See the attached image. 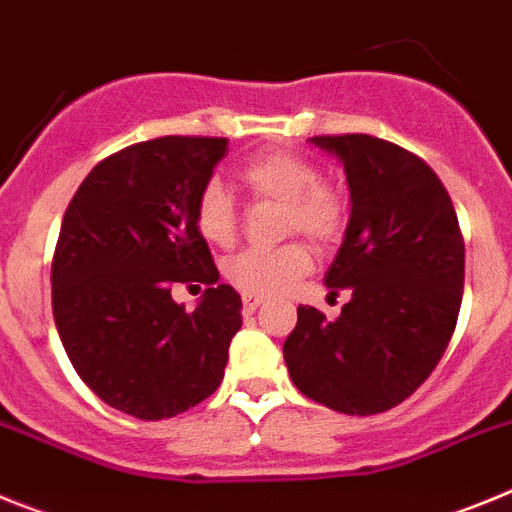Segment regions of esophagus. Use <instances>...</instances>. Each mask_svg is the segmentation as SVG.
Masks as SVG:
<instances>
[{
	"label": "esophagus",
	"mask_w": 512,
	"mask_h": 512,
	"mask_svg": "<svg viewBox=\"0 0 512 512\" xmlns=\"http://www.w3.org/2000/svg\"><path fill=\"white\" fill-rule=\"evenodd\" d=\"M261 302H264V297H259V295H243V310L253 312V310H256V307L261 305Z\"/></svg>",
	"instance_id": "34e87169"
}]
</instances>
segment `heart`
<instances>
[{
	"mask_svg": "<svg viewBox=\"0 0 512 512\" xmlns=\"http://www.w3.org/2000/svg\"><path fill=\"white\" fill-rule=\"evenodd\" d=\"M238 182L259 205H279V233L305 235L315 246L341 241L348 225V202L312 161L287 151L248 158ZM194 223L212 246H230L238 235L241 210L220 182H207L194 202ZM310 251L300 241L277 248H248L225 264V279L246 295H279L310 271Z\"/></svg>",
	"mask_w": 512,
	"mask_h": 512,
	"instance_id": "heart-1",
	"label": "heart"
}]
</instances>
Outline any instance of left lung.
Wrapping results in <instances>:
<instances>
[{
	"instance_id": "left-lung-1",
	"label": "left lung",
	"mask_w": 512,
	"mask_h": 512,
	"mask_svg": "<svg viewBox=\"0 0 512 512\" xmlns=\"http://www.w3.org/2000/svg\"><path fill=\"white\" fill-rule=\"evenodd\" d=\"M336 153L351 220L325 284L348 287L336 320L310 305L284 341L297 390L346 415L408 400L454 336L464 289V238L454 202L423 158L366 133L315 135Z\"/></svg>"
}]
</instances>
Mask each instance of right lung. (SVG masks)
<instances>
[{
  "mask_svg": "<svg viewBox=\"0 0 512 512\" xmlns=\"http://www.w3.org/2000/svg\"><path fill=\"white\" fill-rule=\"evenodd\" d=\"M228 138L164 135L102 158L66 207L51 264L58 336L89 390L140 420L174 418L220 387L241 295L194 223ZM174 283H205L194 313Z\"/></svg>",
  "mask_w": 512,
  "mask_h": 512,
  "instance_id": "add662e5",
  "label": "right lung"
}]
</instances>
